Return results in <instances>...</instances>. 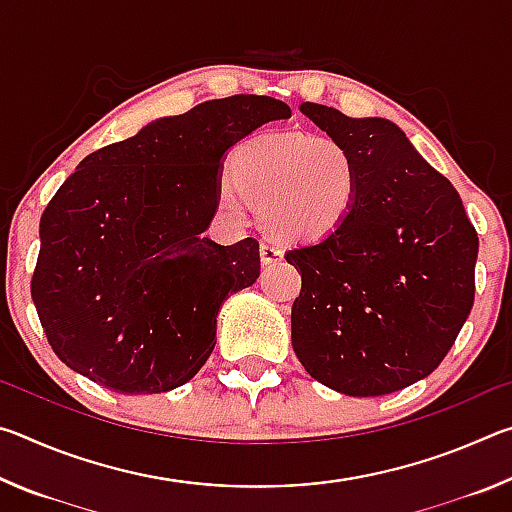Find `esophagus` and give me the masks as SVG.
Listing matches in <instances>:
<instances>
[{"mask_svg":"<svg viewBox=\"0 0 512 512\" xmlns=\"http://www.w3.org/2000/svg\"><path fill=\"white\" fill-rule=\"evenodd\" d=\"M259 255H262L264 264H275L282 259V250L275 241H262V246H259Z\"/></svg>","mask_w":512,"mask_h":512,"instance_id":"obj_1","label":"esophagus"}]
</instances>
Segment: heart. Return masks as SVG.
Here are the masks:
<instances>
[{
  "label": "heart",
  "mask_w": 512,
  "mask_h": 512,
  "mask_svg": "<svg viewBox=\"0 0 512 512\" xmlns=\"http://www.w3.org/2000/svg\"><path fill=\"white\" fill-rule=\"evenodd\" d=\"M221 187V205L244 216L259 205L268 232L289 241L332 235L357 207L361 173L348 146L334 137L264 133L235 146Z\"/></svg>",
  "instance_id": "obj_1"
}]
</instances>
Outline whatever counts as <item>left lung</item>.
<instances>
[{"label":"left lung","instance_id":"8db88e82","mask_svg":"<svg viewBox=\"0 0 512 512\" xmlns=\"http://www.w3.org/2000/svg\"><path fill=\"white\" fill-rule=\"evenodd\" d=\"M300 112L348 146L361 187L339 230L284 255L302 275L293 352L336 393L402 391L440 366L470 316L479 237L452 183L393 121L311 101Z\"/></svg>","mask_w":512,"mask_h":512}]
</instances>
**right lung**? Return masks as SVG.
<instances>
[{
    "mask_svg": "<svg viewBox=\"0 0 512 512\" xmlns=\"http://www.w3.org/2000/svg\"><path fill=\"white\" fill-rule=\"evenodd\" d=\"M289 117L273 97L212 99L81 160L42 214L31 280L65 366L121 395L167 393L203 368L223 300L259 277L257 239L203 237L225 153Z\"/></svg>",
    "mask_w": 512,
    "mask_h": 512,
    "instance_id": "right-lung-1",
    "label": "right lung"
}]
</instances>
